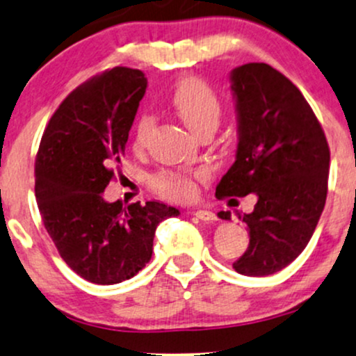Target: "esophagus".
<instances>
[{
  "label": "esophagus",
  "mask_w": 356,
  "mask_h": 356,
  "mask_svg": "<svg viewBox=\"0 0 356 356\" xmlns=\"http://www.w3.org/2000/svg\"><path fill=\"white\" fill-rule=\"evenodd\" d=\"M193 215L198 220H203V221H215L216 220L215 213L208 211V210H196V211H193Z\"/></svg>",
  "instance_id": "esophagus-1"
}]
</instances>
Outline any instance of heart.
Here are the masks:
<instances>
[{
	"label": "heart",
	"mask_w": 356,
	"mask_h": 356,
	"mask_svg": "<svg viewBox=\"0 0 356 356\" xmlns=\"http://www.w3.org/2000/svg\"><path fill=\"white\" fill-rule=\"evenodd\" d=\"M168 104L175 115L193 135L203 129H215L221 118V103L215 91L203 79L188 76L179 79L168 95ZM153 116L141 115L135 129V145L143 146L153 129ZM154 188L171 200H188L195 195L190 175L165 171L154 178Z\"/></svg>",
	"instance_id": "obj_1"
}]
</instances>
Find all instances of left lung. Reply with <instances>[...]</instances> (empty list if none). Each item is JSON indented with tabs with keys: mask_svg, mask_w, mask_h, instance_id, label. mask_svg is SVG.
<instances>
[{
	"mask_svg": "<svg viewBox=\"0 0 356 356\" xmlns=\"http://www.w3.org/2000/svg\"><path fill=\"white\" fill-rule=\"evenodd\" d=\"M235 99V163L216 196H257L246 223L250 245L233 268L268 277L303 252L325 208L330 170L327 138L296 88L266 63H246L229 73ZM221 220H232L220 211Z\"/></svg>",
	"mask_w": 356,
	"mask_h": 356,
	"instance_id": "8db88e82",
	"label": "left lung"
}]
</instances>
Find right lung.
Instances as JSON below:
<instances>
[{
  "mask_svg": "<svg viewBox=\"0 0 356 356\" xmlns=\"http://www.w3.org/2000/svg\"><path fill=\"white\" fill-rule=\"evenodd\" d=\"M148 79L115 68L81 85L49 120L35 166V193L44 228L74 273L115 285L133 278L153 253L154 229L178 216L160 202L103 198L121 161Z\"/></svg>",
  "mask_w": 356,
  "mask_h": 356,
  "instance_id": "right-lung-1",
  "label": "right lung"
}]
</instances>
